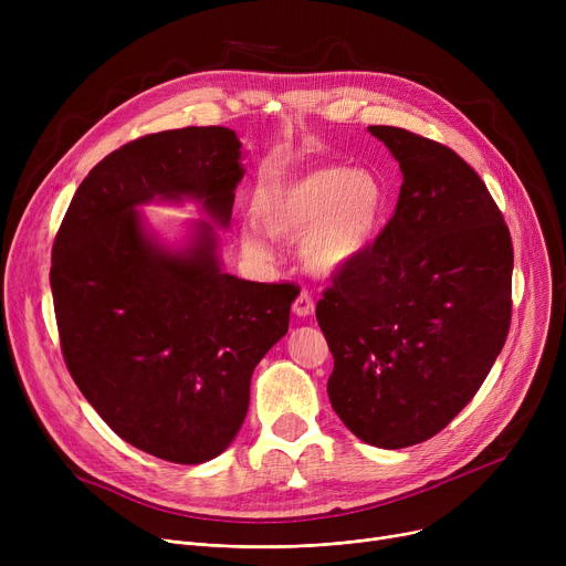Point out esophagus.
Masks as SVG:
<instances>
[{"label":"esophagus","mask_w":566,"mask_h":566,"mask_svg":"<svg viewBox=\"0 0 566 566\" xmlns=\"http://www.w3.org/2000/svg\"><path fill=\"white\" fill-rule=\"evenodd\" d=\"M293 312L298 316H310L314 312V301L307 291H301L298 298L293 301Z\"/></svg>","instance_id":"34e87169"}]
</instances>
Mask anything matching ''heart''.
<instances>
[{"label":"heart","mask_w":566,"mask_h":566,"mask_svg":"<svg viewBox=\"0 0 566 566\" xmlns=\"http://www.w3.org/2000/svg\"><path fill=\"white\" fill-rule=\"evenodd\" d=\"M388 188L367 169L323 165L265 184L254 197V220L241 227V245L268 256V235L303 241V259L314 275L333 277L358 261L376 241L388 213Z\"/></svg>","instance_id":"b5f03b06"}]
</instances>
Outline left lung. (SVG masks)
<instances>
[{
	"instance_id": "8db88e82",
	"label": "left lung",
	"mask_w": 566,
	"mask_h": 566,
	"mask_svg": "<svg viewBox=\"0 0 566 566\" xmlns=\"http://www.w3.org/2000/svg\"><path fill=\"white\" fill-rule=\"evenodd\" d=\"M403 174L395 216L323 291L316 321L335 358L328 397L382 450L436 436L478 395L512 323V235L450 146L369 126Z\"/></svg>"
}]
</instances>
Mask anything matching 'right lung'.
Returning <instances> with one entry per match:
<instances>
[{"label":"right lung","mask_w":566,"mask_h":566,"mask_svg":"<svg viewBox=\"0 0 566 566\" xmlns=\"http://www.w3.org/2000/svg\"><path fill=\"white\" fill-rule=\"evenodd\" d=\"M243 174L229 128L144 135L88 171L52 245L54 316L75 385L116 436L163 461L195 465L229 448L254 367L289 331L295 286L222 273L208 222L169 250L135 208L197 199L227 227Z\"/></svg>","instance_id":"right-lung-1"}]
</instances>
